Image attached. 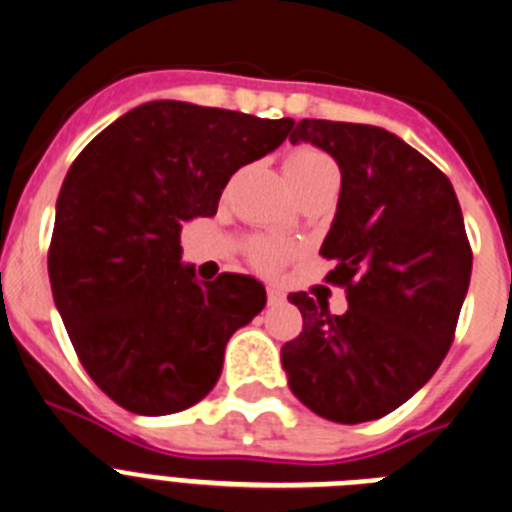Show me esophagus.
Segmentation results:
<instances>
[{
    "instance_id": "esophagus-1",
    "label": "esophagus",
    "mask_w": 512,
    "mask_h": 512,
    "mask_svg": "<svg viewBox=\"0 0 512 512\" xmlns=\"http://www.w3.org/2000/svg\"><path fill=\"white\" fill-rule=\"evenodd\" d=\"M266 299H269L271 307H276V304L287 302V294L281 292L279 287H269V289H266Z\"/></svg>"
}]
</instances>
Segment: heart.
I'll list each match as a JSON object with an SVG mask.
<instances>
[{
    "mask_svg": "<svg viewBox=\"0 0 512 512\" xmlns=\"http://www.w3.org/2000/svg\"><path fill=\"white\" fill-rule=\"evenodd\" d=\"M284 172H287L289 185L294 187V192H299L302 187L312 185L317 180H325V177H337V167L332 162V157H327L325 152L314 147H294L292 152L284 157ZM287 259V248L276 241H259L253 243L251 248V261L259 266L261 271H276Z\"/></svg>",
    "mask_w": 512,
    "mask_h": 512,
    "instance_id": "obj_1",
    "label": "heart"
}]
</instances>
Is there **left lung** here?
Segmentation results:
<instances>
[{
	"instance_id": "1",
	"label": "left lung",
	"mask_w": 512,
	"mask_h": 512,
	"mask_svg": "<svg viewBox=\"0 0 512 512\" xmlns=\"http://www.w3.org/2000/svg\"><path fill=\"white\" fill-rule=\"evenodd\" d=\"M289 142L325 149L340 200L320 253L335 261L348 312L289 294L302 332L281 348L294 396L322 419L391 414L437 373L454 340L472 248L452 182L381 126L302 119Z\"/></svg>"
}]
</instances>
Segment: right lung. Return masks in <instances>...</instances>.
Returning <instances> with one entry per match:
<instances>
[{
  "label": "right lung",
  "mask_w": 512,
  "mask_h": 512,
  "mask_svg": "<svg viewBox=\"0 0 512 512\" xmlns=\"http://www.w3.org/2000/svg\"><path fill=\"white\" fill-rule=\"evenodd\" d=\"M292 119L185 101L126 111L70 164L55 205V307L96 386L131 414L164 416L208 396L225 342L266 304L243 274L195 279L180 233L218 210L233 172L274 152Z\"/></svg>",
  "instance_id": "obj_1"
}]
</instances>
